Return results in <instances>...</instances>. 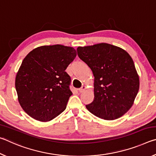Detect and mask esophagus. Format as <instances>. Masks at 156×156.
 <instances>
[{"label":"esophagus","mask_w":156,"mask_h":156,"mask_svg":"<svg viewBox=\"0 0 156 156\" xmlns=\"http://www.w3.org/2000/svg\"><path fill=\"white\" fill-rule=\"evenodd\" d=\"M86 89H87L86 86L85 85H83L80 89H78V91H79V92H80V93H82V92H83L84 90H85Z\"/></svg>","instance_id":"34e87169"}]
</instances>
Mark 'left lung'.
Returning <instances> with one entry per match:
<instances>
[{
	"label": "left lung",
	"mask_w": 156,
	"mask_h": 156,
	"mask_svg": "<svg viewBox=\"0 0 156 156\" xmlns=\"http://www.w3.org/2000/svg\"><path fill=\"white\" fill-rule=\"evenodd\" d=\"M78 56L94 76V98L86 105L92 114L107 120L118 119L133 106L140 79L130 55L108 43L78 47Z\"/></svg>",
	"instance_id": "8db88e82"
}]
</instances>
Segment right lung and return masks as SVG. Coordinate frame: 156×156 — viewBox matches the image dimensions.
I'll list each match as a JSON object with an SVG mask.
<instances>
[{
	"mask_svg": "<svg viewBox=\"0 0 156 156\" xmlns=\"http://www.w3.org/2000/svg\"><path fill=\"white\" fill-rule=\"evenodd\" d=\"M76 55L72 47L54 44L37 47L23 59L15 87L19 104L30 117L48 122L64 112L72 95L65 70Z\"/></svg>",
	"mask_w": 156,
	"mask_h": 156,
	"instance_id": "add662e5",
	"label": "right lung"
}]
</instances>
